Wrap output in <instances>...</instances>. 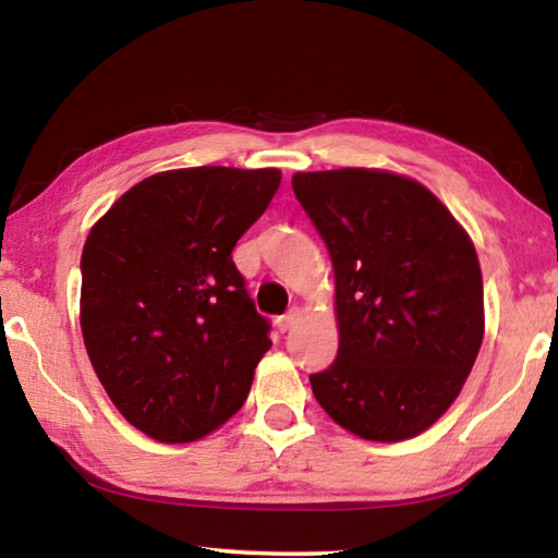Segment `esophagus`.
I'll use <instances>...</instances> for the list:
<instances>
[{
    "mask_svg": "<svg viewBox=\"0 0 558 558\" xmlns=\"http://www.w3.org/2000/svg\"><path fill=\"white\" fill-rule=\"evenodd\" d=\"M300 319V307H290L286 315H280L276 319V327L280 329V332H288L290 327H295V323Z\"/></svg>",
    "mask_w": 558,
    "mask_h": 558,
    "instance_id": "obj_1",
    "label": "esophagus"
}]
</instances>
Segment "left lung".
<instances>
[{
	"label": "left lung",
	"mask_w": 558,
	"mask_h": 558,
	"mask_svg": "<svg viewBox=\"0 0 558 558\" xmlns=\"http://www.w3.org/2000/svg\"><path fill=\"white\" fill-rule=\"evenodd\" d=\"M332 258L339 349L310 376L337 426L376 442L430 428L475 364L483 272L468 231L430 189L386 169L292 177Z\"/></svg>",
	"instance_id": "8db88e82"
}]
</instances>
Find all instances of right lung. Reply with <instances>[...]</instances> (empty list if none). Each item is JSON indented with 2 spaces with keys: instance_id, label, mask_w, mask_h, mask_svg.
<instances>
[{
  "instance_id": "obj_1",
  "label": "right lung",
  "mask_w": 558,
  "mask_h": 558,
  "mask_svg": "<svg viewBox=\"0 0 558 558\" xmlns=\"http://www.w3.org/2000/svg\"><path fill=\"white\" fill-rule=\"evenodd\" d=\"M280 169H169L128 189L81 256V332L102 389L145 436L192 442L248 399L270 349L231 251Z\"/></svg>"
}]
</instances>
